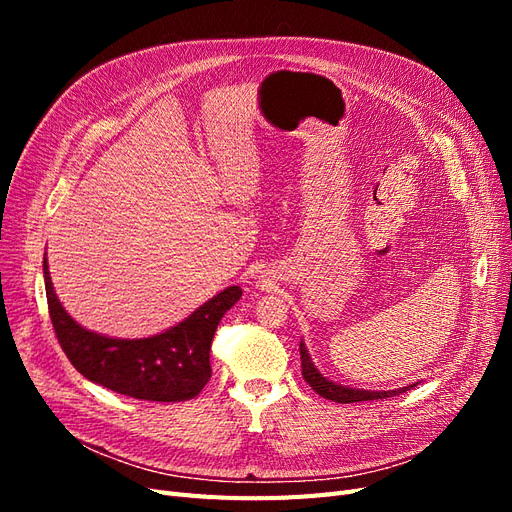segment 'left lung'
Wrapping results in <instances>:
<instances>
[{"mask_svg":"<svg viewBox=\"0 0 512 512\" xmlns=\"http://www.w3.org/2000/svg\"><path fill=\"white\" fill-rule=\"evenodd\" d=\"M301 352V374L305 378V382L312 386V389L322 395L324 399H331L337 401V404H354V401H371V399H386V397H395L410 391L414 384L404 386V389H395V391H359V389H348V386L342 384H335L331 380L324 378L320 371L314 367L312 359H309V354L301 342L299 346Z\"/></svg>","mask_w":512,"mask_h":512,"instance_id":"obj_1","label":"left lung"}]
</instances>
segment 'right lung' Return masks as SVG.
Wrapping results in <instances>:
<instances>
[{"label":"right lung","mask_w":512,"mask_h":512,"mask_svg":"<svg viewBox=\"0 0 512 512\" xmlns=\"http://www.w3.org/2000/svg\"><path fill=\"white\" fill-rule=\"evenodd\" d=\"M44 286L57 342L76 371L119 395L145 401H185L203 391L211 378L209 350L215 329L241 299V288L230 286L160 335L113 339L83 329L66 314L53 290L46 258Z\"/></svg>","instance_id":"obj_1"}]
</instances>
